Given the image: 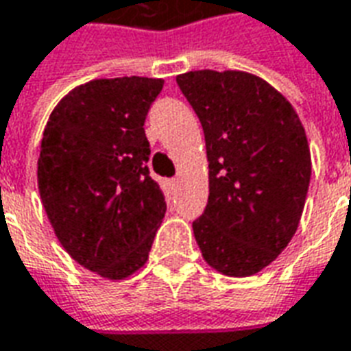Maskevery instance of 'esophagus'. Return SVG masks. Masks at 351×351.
Segmentation results:
<instances>
[{"label":"esophagus","instance_id":"34e87169","mask_svg":"<svg viewBox=\"0 0 351 351\" xmlns=\"http://www.w3.org/2000/svg\"><path fill=\"white\" fill-rule=\"evenodd\" d=\"M169 186H171V188H176V186H178V178H171V180H169Z\"/></svg>","mask_w":351,"mask_h":351}]
</instances>
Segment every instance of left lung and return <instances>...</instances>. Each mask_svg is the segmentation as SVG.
I'll list each match as a JSON object with an SVG mask.
<instances>
[{
  "label": "left lung",
  "instance_id": "left-lung-1",
  "mask_svg": "<svg viewBox=\"0 0 351 351\" xmlns=\"http://www.w3.org/2000/svg\"><path fill=\"white\" fill-rule=\"evenodd\" d=\"M176 84L203 125L208 203L193 221L205 261L250 276L278 258L308 191L306 133L289 101L256 75L190 71Z\"/></svg>",
  "mask_w": 351,
  "mask_h": 351
}]
</instances>
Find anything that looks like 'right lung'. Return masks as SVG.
<instances>
[{"label":"right lung","mask_w":351,"mask_h":351,"mask_svg":"<svg viewBox=\"0 0 351 351\" xmlns=\"http://www.w3.org/2000/svg\"><path fill=\"white\" fill-rule=\"evenodd\" d=\"M161 88L146 77L86 82L58 103L43 133V206L65 252L103 278L146 263L167 210L146 165L145 120Z\"/></svg>","instance_id":"1"}]
</instances>
